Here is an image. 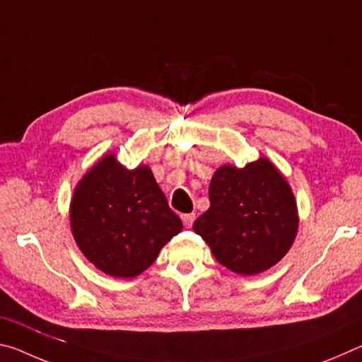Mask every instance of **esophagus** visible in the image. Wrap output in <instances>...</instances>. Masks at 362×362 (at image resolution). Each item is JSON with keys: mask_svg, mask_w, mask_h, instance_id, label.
<instances>
[{"mask_svg": "<svg viewBox=\"0 0 362 362\" xmlns=\"http://www.w3.org/2000/svg\"><path fill=\"white\" fill-rule=\"evenodd\" d=\"M194 218H196L194 214H183V216H182V222H183V225H185V228H189V226L193 225Z\"/></svg>", "mask_w": 362, "mask_h": 362, "instance_id": "34e87169", "label": "esophagus"}]
</instances>
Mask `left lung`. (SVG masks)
Wrapping results in <instances>:
<instances>
[{
    "instance_id": "obj_1",
    "label": "left lung",
    "mask_w": 362,
    "mask_h": 362,
    "mask_svg": "<svg viewBox=\"0 0 362 362\" xmlns=\"http://www.w3.org/2000/svg\"><path fill=\"white\" fill-rule=\"evenodd\" d=\"M209 201L211 207L194 220L193 230L231 272H265L292 246L298 226L296 198L267 158L243 169H217Z\"/></svg>"
}]
</instances>
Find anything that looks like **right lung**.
<instances>
[{"mask_svg": "<svg viewBox=\"0 0 362 362\" xmlns=\"http://www.w3.org/2000/svg\"><path fill=\"white\" fill-rule=\"evenodd\" d=\"M70 222L86 259L116 278L142 273L183 226L151 170L122 168L115 155L102 158L78 183Z\"/></svg>", "mask_w": 362, "mask_h": 362, "instance_id": "add662e5", "label": "right lung"}]
</instances>
